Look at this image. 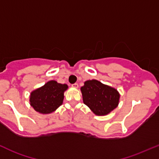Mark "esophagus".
Masks as SVG:
<instances>
[{"instance_id": "esophagus-1", "label": "esophagus", "mask_w": 159, "mask_h": 159, "mask_svg": "<svg viewBox=\"0 0 159 159\" xmlns=\"http://www.w3.org/2000/svg\"><path fill=\"white\" fill-rule=\"evenodd\" d=\"M71 87H72V88H78V84L77 83L73 84H71Z\"/></svg>"}]
</instances>
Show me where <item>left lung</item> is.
Returning <instances> with one entry per match:
<instances>
[{"mask_svg":"<svg viewBox=\"0 0 159 159\" xmlns=\"http://www.w3.org/2000/svg\"><path fill=\"white\" fill-rule=\"evenodd\" d=\"M84 103L96 116L109 114L118 106L120 93L116 88L97 80H88L81 88Z\"/></svg>","mask_w":159,"mask_h":159,"instance_id":"obj_1","label":"left lung"}]
</instances>
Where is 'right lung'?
Returning a JSON list of instances; mask_svg holds the SVG:
<instances>
[{
    "instance_id": "obj_1",
    "label": "right lung",
    "mask_w": 159,
    "mask_h": 159,
    "mask_svg": "<svg viewBox=\"0 0 159 159\" xmlns=\"http://www.w3.org/2000/svg\"><path fill=\"white\" fill-rule=\"evenodd\" d=\"M66 84L49 81L41 88L31 92L29 102L33 109L41 114H50L62 105L64 99V93L67 90Z\"/></svg>"
}]
</instances>
